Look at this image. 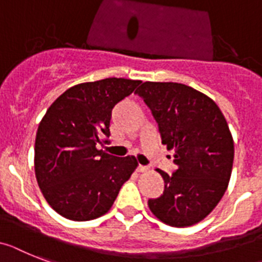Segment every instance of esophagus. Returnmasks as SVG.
<instances>
[{"instance_id":"esophagus-1","label":"esophagus","mask_w":262,"mask_h":262,"mask_svg":"<svg viewBox=\"0 0 262 262\" xmlns=\"http://www.w3.org/2000/svg\"><path fill=\"white\" fill-rule=\"evenodd\" d=\"M137 170H138V172H141V173L149 172V166H145V165H138Z\"/></svg>"}]
</instances>
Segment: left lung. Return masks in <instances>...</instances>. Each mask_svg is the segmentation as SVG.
Wrapping results in <instances>:
<instances>
[{"label": "left lung", "mask_w": 262, "mask_h": 262, "mask_svg": "<svg viewBox=\"0 0 262 262\" xmlns=\"http://www.w3.org/2000/svg\"><path fill=\"white\" fill-rule=\"evenodd\" d=\"M136 93L150 107L177 165L172 176L157 169L165 189L149 200V209L170 226L194 225L216 208L229 184L234 142L228 122L212 98L184 83L146 81Z\"/></svg>", "instance_id": "1"}]
</instances>
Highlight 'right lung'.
Returning a JSON list of instances; mask_svg holds the SVG:
<instances>
[{"instance_id": "1", "label": "right lung", "mask_w": 262, "mask_h": 262, "mask_svg": "<svg viewBox=\"0 0 262 262\" xmlns=\"http://www.w3.org/2000/svg\"><path fill=\"white\" fill-rule=\"evenodd\" d=\"M141 83L105 78L69 88L46 111L34 144V172L46 202L60 216L89 221L104 216L137 168L133 156L97 148L111 136L112 109Z\"/></svg>"}]
</instances>
